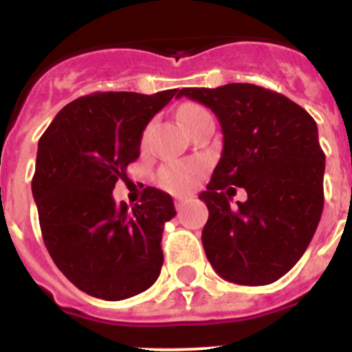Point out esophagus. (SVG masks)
<instances>
[{
  "label": "esophagus",
  "mask_w": 352,
  "mask_h": 352,
  "mask_svg": "<svg viewBox=\"0 0 352 352\" xmlns=\"http://www.w3.org/2000/svg\"><path fill=\"white\" fill-rule=\"evenodd\" d=\"M186 202H189V197H177L175 199V208L180 209L184 204H186Z\"/></svg>",
  "instance_id": "obj_1"
}]
</instances>
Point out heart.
<instances>
[{
    "label": "heart",
    "mask_w": 352,
    "mask_h": 352,
    "mask_svg": "<svg viewBox=\"0 0 352 352\" xmlns=\"http://www.w3.org/2000/svg\"><path fill=\"white\" fill-rule=\"evenodd\" d=\"M179 116L184 126L187 129H190L192 126H196L199 120H202L204 117H209V113L201 105L187 104L180 109ZM146 134L148 131L144 133V136ZM197 173V163H170V165L163 166L162 172H160V184L165 189L173 190V192H186V190H189L194 186Z\"/></svg>",
    "instance_id": "obj_1"
}]
</instances>
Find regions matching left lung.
Masks as SVG:
<instances>
[{
  "instance_id": "obj_1",
  "label": "left lung",
  "mask_w": 352,
  "mask_h": 352,
  "mask_svg": "<svg viewBox=\"0 0 352 352\" xmlns=\"http://www.w3.org/2000/svg\"><path fill=\"white\" fill-rule=\"evenodd\" d=\"M177 97L211 109L223 133L221 158L199 194L209 211L206 257L235 285L278 281L305 254L324 209L317 122L285 95L250 83L182 88ZM230 185L248 190L236 208L229 204Z\"/></svg>"
}]
</instances>
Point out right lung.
Masks as SVG:
<instances>
[{
    "label": "right lung",
    "mask_w": 352,
    "mask_h": 352,
    "mask_svg": "<svg viewBox=\"0 0 352 352\" xmlns=\"http://www.w3.org/2000/svg\"><path fill=\"white\" fill-rule=\"evenodd\" d=\"M175 95L80 97L38 140L32 194L42 239L59 271L90 296L126 300L158 279L163 226L177 214L172 197L146 187L129 209L113 201L112 190L140 158L144 127Z\"/></svg>",
    "instance_id": "right-lung-1"
}]
</instances>
